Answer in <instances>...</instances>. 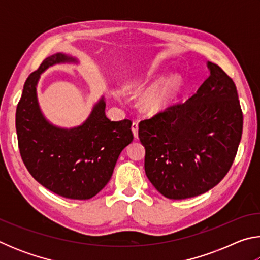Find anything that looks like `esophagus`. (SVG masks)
Listing matches in <instances>:
<instances>
[{"label": "esophagus", "instance_id": "obj_1", "mask_svg": "<svg viewBox=\"0 0 260 260\" xmlns=\"http://www.w3.org/2000/svg\"><path fill=\"white\" fill-rule=\"evenodd\" d=\"M138 131H139V124L138 122H133V124H132V132H133V135L135 139H138V136H139Z\"/></svg>", "mask_w": 260, "mask_h": 260}]
</instances>
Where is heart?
I'll return each instance as SVG.
<instances>
[{
	"mask_svg": "<svg viewBox=\"0 0 260 260\" xmlns=\"http://www.w3.org/2000/svg\"><path fill=\"white\" fill-rule=\"evenodd\" d=\"M180 82L179 76H172L166 80L156 83L152 86L142 99L143 109L149 113H158L164 111L165 109L170 107L172 99L178 89ZM144 81H134L128 86L129 88H135L139 86H143Z\"/></svg>",
	"mask_w": 260,
	"mask_h": 260,
	"instance_id": "obj_1",
	"label": "heart"
}]
</instances>
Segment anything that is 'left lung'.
<instances>
[{
  "label": "left lung",
  "instance_id": "left-lung-1",
  "mask_svg": "<svg viewBox=\"0 0 260 260\" xmlns=\"http://www.w3.org/2000/svg\"><path fill=\"white\" fill-rule=\"evenodd\" d=\"M210 76L196 94L139 124L144 171L170 200L199 196L230 171L239 148L243 114L234 81L208 61Z\"/></svg>",
  "mask_w": 260,
  "mask_h": 260
}]
</instances>
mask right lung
<instances>
[{"label": "right lung", "mask_w": 260, "mask_h": 260, "mask_svg": "<svg viewBox=\"0 0 260 260\" xmlns=\"http://www.w3.org/2000/svg\"><path fill=\"white\" fill-rule=\"evenodd\" d=\"M63 63L79 61L57 52L25 81L16 111L19 151L26 169L43 187L67 199L89 200L107 186L120 152L133 141L132 121L107 118L103 96L77 127L63 128L47 120L37 86L41 73Z\"/></svg>", "instance_id": "obj_1"}]
</instances>
